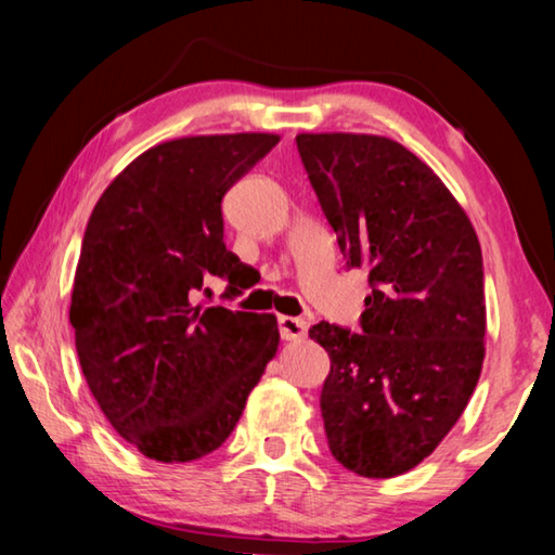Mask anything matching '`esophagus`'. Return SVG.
<instances>
[{
    "label": "esophagus",
    "mask_w": 555,
    "mask_h": 555,
    "mask_svg": "<svg viewBox=\"0 0 555 555\" xmlns=\"http://www.w3.org/2000/svg\"><path fill=\"white\" fill-rule=\"evenodd\" d=\"M309 323L304 319H294V315H279V333L284 340H301L306 338Z\"/></svg>",
    "instance_id": "obj_1"
}]
</instances>
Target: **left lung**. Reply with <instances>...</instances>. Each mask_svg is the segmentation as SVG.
Returning a JSON list of instances; mask_svg holds the SVG:
<instances>
[{
  "label": "left lung",
  "mask_w": 555,
  "mask_h": 555,
  "mask_svg": "<svg viewBox=\"0 0 555 555\" xmlns=\"http://www.w3.org/2000/svg\"><path fill=\"white\" fill-rule=\"evenodd\" d=\"M296 145L343 257L373 288L363 333L328 321L309 331L331 358L325 437L346 469L398 477L435 452L479 383L481 246L444 182L395 140L301 133Z\"/></svg>",
  "instance_id": "1"
}]
</instances>
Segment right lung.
Returning a JSON list of instances; mask_svg holds the SVG:
<instances>
[{"label": "right lung", "instance_id": "obj_1", "mask_svg": "<svg viewBox=\"0 0 555 555\" xmlns=\"http://www.w3.org/2000/svg\"><path fill=\"white\" fill-rule=\"evenodd\" d=\"M276 143L167 140L135 157L88 219L68 311L78 360L113 429L151 460L222 447L276 356V315L192 304L207 276L240 294L246 269L224 244L222 197Z\"/></svg>", "mask_w": 555, "mask_h": 555}]
</instances>
